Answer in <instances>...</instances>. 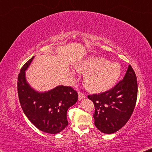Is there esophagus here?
<instances>
[{"instance_id":"34e87169","label":"esophagus","mask_w":152,"mask_h":152,"mask_svg":"<svg viewBox=\"0 0 152 152\" xmlns=\"http://www.w3.org/2000/svg\"><path fill=\"white\" fill-rule=\"evenodd\" d=\"M78 95H79V99H85L86 97V95L84 94V93H81V92H79L78 93Z\"/></svg>"}]
</instances>
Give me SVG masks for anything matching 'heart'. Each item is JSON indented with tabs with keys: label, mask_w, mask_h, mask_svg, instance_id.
Instances as JSON below:
<instances>
[{
	"label": "heart",
	"mask_w": 152,
	"mask_h": 152,
	"mask_svg": "<svg viewBox=\"0 0 152 152\" xmlns=\"http://www.w3.org/2000/svg\"><path fill=\"white\" fill-rule=\"evenodd\" d=\"M78 71L88 73L85 78L87 88L96 93L111 89L118 82L122 72L118 62H109L104 57H87L76 66Z\"/></svg>",
	"instance_id": "heart-1"
}]
</instances>
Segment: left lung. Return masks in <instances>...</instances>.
I'll list each match as a JSON object with an SVG mask.
<instances>
[{"label":"left lung","instance_id":"left-lung-1","mask_svg":"<svg viewBox=\"0 0 152 152\" xmlns=\"http://www.w3.org/2000/svg\"><path fill=\"white\" fill-rule=\"evenodd\" d=\"M138 95L136 75L130 65L123 80L111 90L88 95L93 102L95 125L101 132L113 134L120 129L134 111Z\"/></svg>","mask_w":152,"mask_h":152}]
</instances>
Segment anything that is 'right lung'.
<instances>
[{
	"label": "right lung",
	"instance_id": "right-lung-1",
	"mask_svg": "<svg viewBox=\"0 0 152 152\" xmlns=\"http://www.w3.org/2000/svg\"><path fill=\"white\" fill-rule=\"evenodd\" d=\"M34 56L26 62L18 76L17 89L19 102L25 115L39 130L56 134L68 125L67 111L77 102L78 94L70 86H57L39 92L27 82L26 71Z\"/></svg>",
	"mask_w": 152,
	"mask_h": 152
}]
</instances>
